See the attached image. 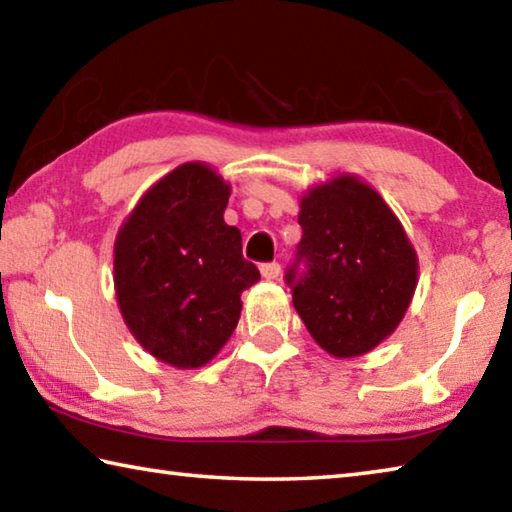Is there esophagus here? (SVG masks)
Returning a JSON list of instances; mask_svg holds the SVG:
<instances>
[{
	"label": "esophagus",
	"instance_id": "1",
	"mask_svg": "<svg viewBox=\"0 0 512 512\" xmlns=\"http://www.w3.org/2000/svg\"><path fill=\"white\" fill-rule=\"evenodd\" d=\"M259 271H262V277H264V280L273 282V280H280V275H282V266L277 264V262H273V264H264L262 268H259Z\"/></svg>",
	"mask_w": 512,
	"mask_h": 512
}]
</instances>
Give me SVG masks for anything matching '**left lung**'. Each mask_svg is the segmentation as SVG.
Listing matches in <instances>:
<instances>
[{
  "label": "left lung",
  "instance_id": "8db88e82",
  "mask_svg": "<svg viewBox=\"0 0 512 512\" xmlns=\"http://www.w3.org/2000/svg\"><path fill=\"white\" fill-rule=\"evenodd\" d=\"M302 241L293 306L333 358L365 356L398 329L418 284V255L401 219L360 176L340 172L300 197Z\"/></svg>",
  "mask_w": 512,
  "mask_h": 512
}]
</instances>
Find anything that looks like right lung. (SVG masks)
<instances>
[{"label": "right lung", "instance_id": "1", "mask_svg": "<svg viewBox=\"0 0 512 512\" xmlns=\"http://www.w3.org/2000/svg\"><path fill=\"white\" fill-rule=\"evenodd\" d=\"M230 183L190 161L147 190L114 241V291L127 329L150 356L199 369L230 340L241 293L259 280L224 221Z\"/></svg>", "mask_w": 512, "mask_h": 512}]
</instances>
